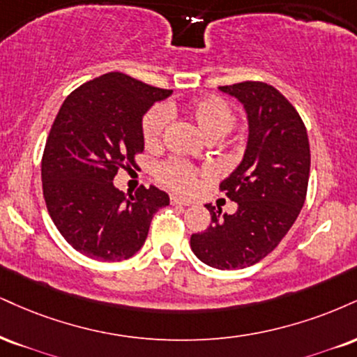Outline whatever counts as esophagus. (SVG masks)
<instances>
[{
    "instance_id": "obj_1",
    "label": "esophagus",
    "mask_w": 357,
    "mask_h": 357,
    "mask_svg": "<svg viewBox=\"0 0 357 357\" xmlns=\"http://www.w3.org/2000/svg\"><path fill=\"white\" fill-rule=\"evenodd\" d=\"M171 204L174 206H190L191 203L186 199H181V197H176V196H171Z\"/></svg>"
}]
</instances>
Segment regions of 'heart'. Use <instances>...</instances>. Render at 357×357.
I'll return each instance as SVG.
<instances>
[{"label": "heart", "instance_id": "heart-1", "mask_svg": "<svg viewBox=\"0 0 357 357\" xmlns=\"http://www.w3.org/2000/svg\"><path fill=\"white\" fill-rule=\"evenodd\" d=\"M171 111H173L171 106L166 108V106L158 105L143 116L141 131H143L144 144L148 148H158L161 144L162 136L169 126ZM186 113L209 139H220L226 136L236 124V111L233 106L214 94L197 98L190 102ZM154 176L158 183L167 190L179 192V195H190L197 184L199 169L179 158H171L156 166Z\"/></svg>", "mask_w": 357, "mask_h": 357}]
</instances>
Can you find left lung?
<instances>
[{
  "mask_svg": "<svg viewBox=\"0 0 357 357\" xmlns=\"http://www.w3.org/2000/svg\"><path fill=\"white\" fill-rule=\"evenodd\" d=\"M244 105L249 139L241 165L220 184L238 203L234 214L211 204V225L191 236L192 252L216 269L259 263L287 234L306 201L311 151L301 116L271 84L220 86Z\"/></svg>",
  "mask_w": 357,
  "mask_h": 357,
  "instance_id": "1",
  "label": "left lung"
}]
</instances>
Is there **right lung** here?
I'll return each mask as SVG.
<instances>
[{"mask_svg":"<svg viewBox=\"0 0 357 357\" xmlns=\"http://www.w3.org/2000/svg\"><path fill=\"white\" fill-rule=\"evenodd\" d=\"M169 94L113 71L81 84L59 108L41 160L43 196L54 226L81 255L128 259L169 204L154 186L124 195L113 184L119 167L135 166L143 153V114Z\"/></svg>","mask_w":357,"mask_h":357,"instance_id":"1","label":"right lung"}]
</instances>
